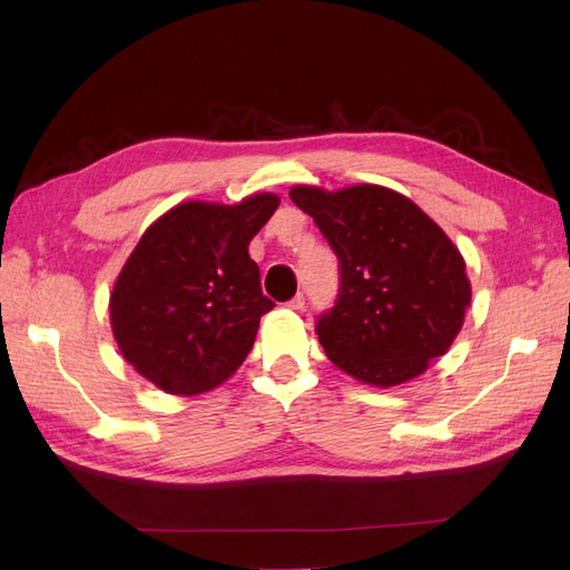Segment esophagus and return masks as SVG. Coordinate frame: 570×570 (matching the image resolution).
I'll use <instances>...</instances> for the list:
<instances>
[{
    "label": "esophagus",
    "mask_w": 570,
    "mask_h": 570,
    "mask_svg": "<svg viewBox=\"0 0 570 570\" xmlns=\"http://www.w3.org/2000/svg\"><path fill=\"white\" fill-rule=\"evenodd\" d=\"M287 306L295 308V312H299V308H304V295H302V292H297V295L287 302Z\"/></svg>",
    "instance_id": "obj_1"
}]
</instances>
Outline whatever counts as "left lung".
<instances>
[{
	"instance_id": "obj_1",
	"label": "left lung",
	"mask_w": 570,
	"mask_h": 570,
	"mask_svg": "<svg viewBox=\"0 0 570 570\" xmlns=\"http://www.w3.org/2000/svg\"><path fill=\"white\" fill-rule=\"evenodd\" d=\"M289 199L314 218L340 262V289L316 321L337 368L392 387L452 347L471 283L452 239L404 195L381 185L340 193L297 185Z\"/></svg>"
}]
</instances>
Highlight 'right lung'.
<instances>
[{
    "label": "right lung",
    "mask_w": 570,
    "mask_h": 570,
    "mask_svg": "<svg viewBox=\"0 0 570 570\" xmlns=\"http://www.w3.org/2000/svg\"><path fill=\"white\" fill-rule=\"evenodd\" d=\"M278 204L268 193L235 206L185 202L140 237L109 312L120 354L149 383L189 396L243 366L275 306L247 247Z\"/></svg>",
    "instance_id": "obj_1"
}]
</instances>
